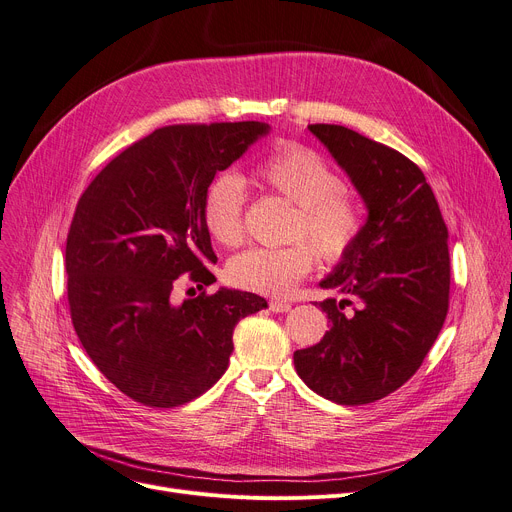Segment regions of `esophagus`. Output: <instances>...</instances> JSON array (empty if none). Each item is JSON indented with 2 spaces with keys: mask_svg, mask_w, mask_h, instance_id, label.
Returning a JSON list of instances; mask_svg holds the SVG:
<instances>
[{
  "mask_svg": "<svg viewBox=\"0 0 512 512\" xmlns=\"http://www.w3.org/2000/svg\"><path fill=\"white\" fill-rule=\"evenodd\" d=\"M270 309H272L274 313H288V311H290V303H286V301H272V303H270Z\"/></svg>",
  "mask_w": 512,
  "mask_h": 512,
  "instance_id": "obj_1",
  "label": "esophagus"
}]
</instances>
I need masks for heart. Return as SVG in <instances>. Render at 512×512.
I'll use <instances>...</instances> for the list:
<instances>
[{
  "label": "heart",
  "mask_w": 512,
  "mask_h": 512,
  "mask_svg": "<svg viewBox=\"0 0 512 512\" xmlns=\"http://www.w3.org/2000/svg\"><path fill=\"white\" fill-rule=\"evenodd\" d=\"M257 178L272 191L297 203L292 238H307L288 247H253L234 255L228 280L251 292L284 297L315 265L318 251L330 263L353 251L363 230L359 203L342 191V180L328 161L303 145H282L263 157ZM247 184L236 172L215 176L203 195L201 215L209 236L224 247H234L245 236Z\"/></svg>",
  "instance_id": "obj_1"
}]
</instances>
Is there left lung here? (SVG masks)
I'll list each match as a JSON object with an SVG mask.
<instances>
[{
  "label": "left lung",
  "instance_id": "left-lung-1",
  "mask_svg": "<svg viewBox=\"0 0 512 512\" xmlns=\"http://www.w3.org/2000/svg\"><path fill=\"white\" fill-rule=\"evenodd\" d=\"M353 182L367 220L353 251L319 282L330 332L294 353L301 380L336 405H367L421 367L448 313V228L432 186L402 153L336 124H311ZM355 302L353 314L343 307Z\"/></svg>",
  "mask_w": 512,
  "mask_h": 512
}]
</instances>
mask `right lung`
I'll return each mask as SVG.
<instances>
[{
    "instance_id": "obj_1",
    "label": "right lung",
    "mask_w": 512,
    "mask_h": 512,
    "mask_svg": "<svg viewBox=\"0 0 512 512\" xmlns=\"http://www.w3.org/2000/svg\"><path fill=\"white\" fill-rule=\"evenodd\" d=\"M272 126L265 122L157 128L107 164L80 197L66 240L68 303L80 344L120 392L172 409L207 392L228 369L232 332L267 307L220 288L174 305L182 274L215 276L201 205L215 174Z\"/></svg>"
}]
</instances>
